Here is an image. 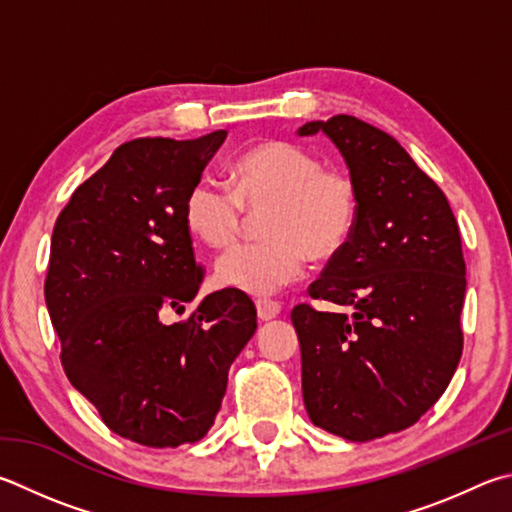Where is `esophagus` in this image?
I'll return each instance as SVG.
<instances>
[{
	"label": "esophagus",
	"instance_id": "obj_1",
	"mask_svg": "<svg viewBox=\"0 0 512 512\" xmlns=\"http://www.w3.org/2000/svg\"><path fill=\"white\" fill-rule=\"evenodd\" d=\"M255 306H257V318L264 320V322L277 318V315H280V311H282L280 302H275V300H257Z\"/></svg>",
	"mask_w": 512,
	"mask_h": 512
}]
</instances>
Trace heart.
<instances>
[{
	"label": "heart",
	"instance_id": "b5f03b06",
	"mask_svg": "<svg viewBox=\"0 0 512 512\" xmlns=\"http://www.w3.org/2000/svg\"><path fill=\"white\" fill-rule=\"evenodd\" d=\"M232 190L199 179L185 194L183 219L210 248L239 239L248 212L268 210L266 241L232 248L217 262L221 286L271 295L300 280L306 257L331 259L349 244L360 215V188L342 167H324L309 147L288 141L250 145L228 167Z\"/></svg>",
	"mask_w": 512,
	"mask_h": 512
}]
</instances>
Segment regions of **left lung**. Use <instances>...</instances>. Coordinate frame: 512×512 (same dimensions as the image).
I'll list each match as a JSON object with an SVG mask.
<instances>
[{
  "label": "left lung",
  "mask_w": 512,
  "mask_h": 512,
  "mask_svg": "<svg viewBox=\"0 0 512 512\" xmlns=\"http://www.w3.org/2000/svg\"><path fill=\"white\" fill-rule=\"evenodd\" d=\"M318 132L358 181L360 215L309 295L349 313L297 304L291 320L309 418L362 443L414 425L450 385L463 351L466 262L443 190L396 138L347 114L297 129Z\"/></svg>",
  "instance_id": "8db88e82"
}]
</instances>
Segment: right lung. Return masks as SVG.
<instances>
[{"mask_svg": "<svg viewBox=\"0 0 512 512\" xmlns=\"http://www.w3.org/2000/svg\"><path fill=\"white\" fill-rule=\"evenodd\" d=\"M226 136L123 143L53 228L44 297L64 374L111 432L147 448L208 434L232 360L257 329L253 300L232 288L183 322L161 320L203 282L183 203Z\"/></svg>", "mask_w": 512, "mask_h": 512, "instance_id": "obj_1", "label": "right lung"}]
</instances>
